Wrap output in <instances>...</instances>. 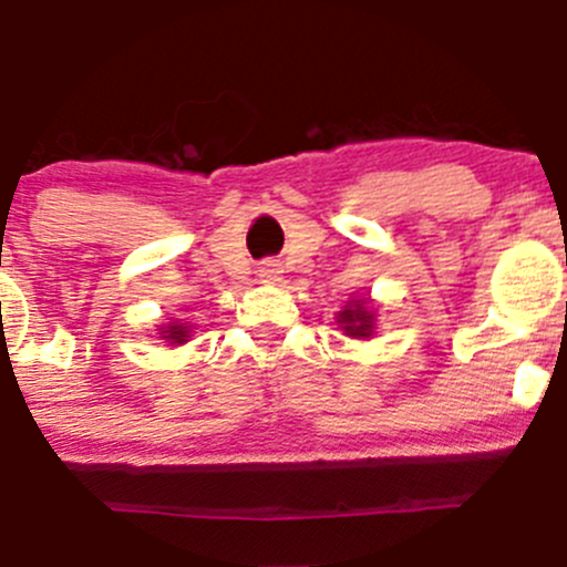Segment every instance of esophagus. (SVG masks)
Listing matches in <instances>:
<instances>
[{
  "label": "esophagus",
  "instance_id": "esophagus-1",
  "mask_svg": "<svg viewBox=\"0 0 567 567\" xmlns=\"http://www.w3.org/2000/svg\"><path fill=\"white\" fill-rule=\"evenodd\" d=\"M257 277H259V282H265V285H277L279 279H282V265H279L277 259H265V262L259 265Z\"/></svg>",
  "mask_w": 567,
  "mask_h": 567
}]
</instances>
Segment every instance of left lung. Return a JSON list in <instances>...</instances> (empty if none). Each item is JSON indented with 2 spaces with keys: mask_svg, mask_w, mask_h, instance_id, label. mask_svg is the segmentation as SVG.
<instances>
[{
  "mask_svg": "<svg viewBox=\"0 0 567 567\" xmlns=\"http://www.w3.org/2000/svg\"><path fill=\"white\" fill-rule=\"evenodd\" d=\"M336 321H339L341 333L350 336V339H372L379 319H375V305H372L370 296H353L336 313Z\"/></svg>",
  "mask_w": 567,
  "mask_h": 567,
  "instance_id": "obj_1",
  "label": "left lung"
}]
</instances>
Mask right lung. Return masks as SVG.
I'll list each match as a JSON object with an SVG mask.
<instances>
[{"instance_id":"1","label":"right lung","mask_w":567,"mask_h":567,"mask_svg":"<svg viewBox=\"0 0 567 567\" xmlns=\"http://www.w3.org/2000/svg\"><path fill=\"white\" fill-rule=\"evenodd\" d=\"M157 330H161V339L166 341L169 347L186 344L188 336H192V324L183 319H172L169 324H163V328H157Z\"/></svg>"}]
</instances>
